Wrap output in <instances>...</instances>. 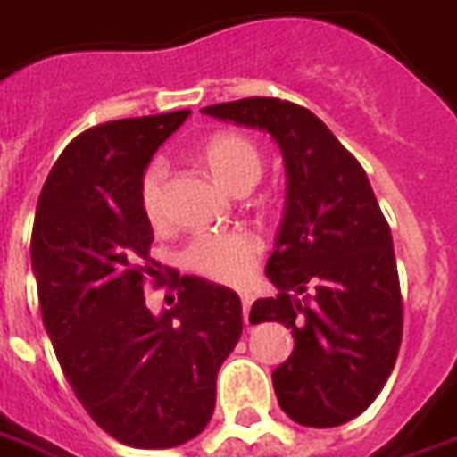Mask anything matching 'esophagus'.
<instances>
[{"instance_id": "esophagus-1", "label": "esophagus", "mask_w": 457, "mask_h": 457, "mask_svg": "<svg viewBox=\"0 0 457 457\" xmlns=\"http://www.w3.org/2000/svg\"><path fill=\"white\" fill-rule=\"evenodd\" d=\"M242 300V318H245V322H250V305H253V295H240Z\"/></svg>"}]
</instances>
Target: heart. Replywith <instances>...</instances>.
I'll return each instance as SVG.
<instances>
[{"instance_id": "b5f03b06", "label": "heart", "mask_w": 457, "mask_h": 457, "mask_svg": "<svg viewBox=\"0 0 457 457\" xmlns=\"http://www.w3.org/2000/svg\"><path fill=\"white\" fill-rule=\"evenodd\" d=\"M203 160L210 172L235 192H245L262 172V157L250 137L240 132H217L203 145ZM164 179L162 160L147 164L139 179V204L150 225L164 222ZM262 240L250 229L203 232L182 247L179 262L192 275L220 285H242L250 280L257 260L262 257Z\"/></svg>"}]
</instances>
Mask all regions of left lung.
Here are the masks:
<instances>
[{
	"mask_svg": "<svg viewBox=\"0 0 457 457\" xmlns=\"http://www.w3.org/2000/svg\"><path fill=\"white\" fill-rule=\"evenodd\" d=\"M203 112L260 127L280 145L287 207L265 268L280 293L254 300L250 320L293 330V355L272 372L282 411L307 428L347 423L380 395L403 340L393 237L368 175L322 120L287 99Z\"/></svg>",
	"mask_w": 457,
	"mask_h": 457,
	"instance_id": "left-lung-1",
	"label": "left lung"
}]
</instances>
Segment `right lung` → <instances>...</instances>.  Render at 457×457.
I'll return each instance as SVG.
<instances>
[{
    "instance_id": "obj_1",
    "label": "right lung",
    "mask_w": 457,
    "mask_h": 457,
    "mask_svg": "<svg viewBox=\"0 0 457 457\" xmlns=\"http://www.w3.org/2000/svg\"><path fill=\"white\" fill-rule=\"evenodd\" d=\"M189 110L89 127L46 177L32 228L39 307L62 372L89 418L132 448H175L200 436L217 372L242 335L229 287L175 272V307L152 315L160 285L139 179ZM167 270V268H164Z\"/></svg>"
}]
</instances>
